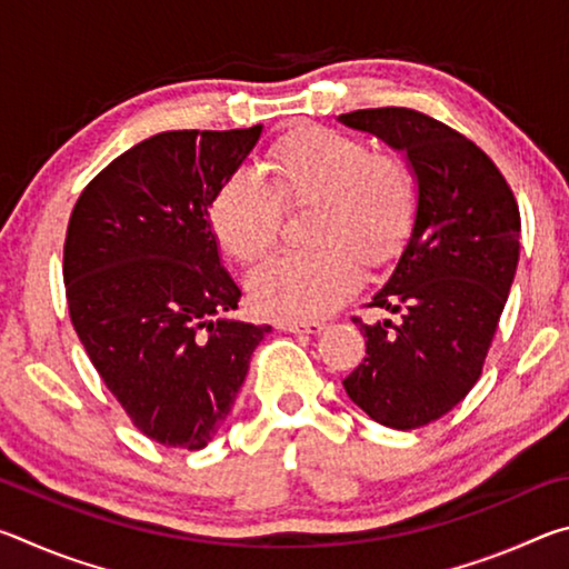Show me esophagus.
<instances>
[{
	"mask_svg": "<svg viewBox=\"0 0 569 569\" xmlns=\"http://www.w3.org/2000/svg\"><path fill=\"white\" fill-rule=\"evenodd\" d=\"M278 329L288 333H319L323 331L321 321H281Z\"/></svg>",
	"mask_w": 569,
	"mask_h": 569,
	"instance_id": "34e87169",
	"label": "esophagus"
}]
</instances>
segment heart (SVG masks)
<instances>
[{"instance_id":"obj_1","label":"heart","mask_w":569,"mask_h":569,"mask_svg":"<svg viewBox=\"0 0 569 569\" xmlns=\"http://www.w3.org/2000/svg\"><path fill=\"white\" fill-rule=\"evenodd\" d=\"M266 172H230L210 203L218 243L243 263L276 246L283 206H311V248L276 256L250 276L261 313L281 321L319 319L359 286L363 266H387L401 253L417 220V178L397 152L331 128H301L268 150Z\"/></svg>"}]
</instances>
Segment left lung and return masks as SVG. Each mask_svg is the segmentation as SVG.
Wrapping results in <instances>:
<instances>
[{
  "label": "left lung",
  "instance_id": "obj_1",
  "mask_svg": "<svg viewBox=\"0 0 569 569\" xmlns=\"http://www.w3.org/2000/svg\"><path fill=\"white\" fill-rule=\"evenodd\" d=\"M339 120L407 152L419 190L411 236L369 303L401 319H353L366 356L343 389L383 427L419 429L479 379L517 273L519 208L487 152L429 114L377 108Z\"/></svg>",
  "mask_w": 569,
  "mask_h": 569
}]
</instances>
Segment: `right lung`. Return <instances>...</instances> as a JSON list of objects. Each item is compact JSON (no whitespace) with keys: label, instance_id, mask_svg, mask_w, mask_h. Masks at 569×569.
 Instances as JSON below:
<instances>
[{"label":"right lung","instance_id":"right-lung-1","mask_svg":"<svg viewBox=\"0 0 569 569\" xmlns=\"http://www.w3.org/2000/svg\"><path fill=\"white\" fill-rule=\"evenodd\" d=\"M246 130L152 134L98 172L64 238L77 336L142 435L203 449L228 419L271 326L233 319L208 208L261 138Z\"/></svg>","mask_w":569,"mask_h":569}]
</instances>
